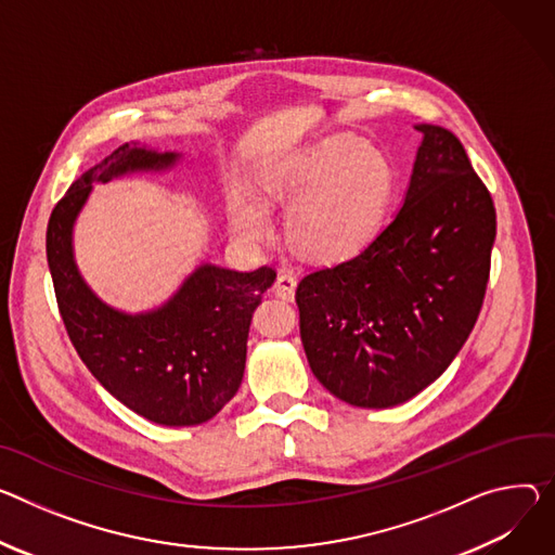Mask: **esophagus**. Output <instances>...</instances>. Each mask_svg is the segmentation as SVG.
I'll return each instance as SVG.
<instances>
[{"label": "esophagus", "mask_w": 555, "mask_h": 555, "mask_svg": "<svg viewBox=\"0 0 555 555\" xmlns=\"http://www.w3.org/2000/svg\"><path fill=\"white\" fill-rule=\"evenodd\" d=\"M272 292H274V296H279L283 300H292L294 292H296V276L289 272H281L272 285Z\"/></svg>", "instance_id": "1"}]
</instances>
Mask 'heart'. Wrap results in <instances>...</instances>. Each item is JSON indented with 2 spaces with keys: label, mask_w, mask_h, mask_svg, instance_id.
I'll return each mask as SVG.
<instances>
[{
  "label": "heart",
  "mask_w": 555,
  "mask_h": 555,
  "mask_svg": "<svg viewBox=\"0 0 555 555\" xmlns=\"http://www.w3.org/2000/svg\"><path fill=\"white\" fill-rule=\"evenodd\" d=\"M259 194L270 204H296L287 215V238L300 255L334 263L357 255L378 232L393 194L389 162L357 139H332L298 162L257 175ZM230 225L236 236L259 241L270 215L255 196H230Z\"/></svg>",
  "instance_id": "heart-1"
}]
</instances>
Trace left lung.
<instances>
[{"instance_id": "8db88e82", "label": "left lung", "mask_w": 555, "mask_h": 555, "mask_svg": "<svg viewBox=\"0 0 555 555\" xmlns=\"http://www.w3.org/2000/svg\"><path fill=\"white\" fill-rule=\"evenodd\" d=\"M423 134L402 208L357 257L296 287L314 376L354 408L414 398L456 359L482 308L495 208L459 137Z\"/></svg>"}]
</instances>
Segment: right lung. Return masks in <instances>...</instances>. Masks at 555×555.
Instances as JSON below:
<instances>
[{
	"label": "right lung",
	"mask_w": 555,
	"mask_h": 555,
	"mask_svg": "<svg viewBox=\"0 0 555 555\" xmlns=\"http://www.w3.org/2000/svg\"><path fill=\"white\" fill-rule=\"evenodd\" d=\"M179 153L124 143L60 198L46 230V257L60 314L90 374L134 414L168 427L201 425L238 391L251 314L276 272L198 266L157 310L126 314L81 279L73 228L92 192L130 172L168 170Z\"/></svg>",
	"instance_id": "obj_1"
}]
</instances>
